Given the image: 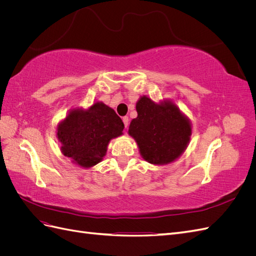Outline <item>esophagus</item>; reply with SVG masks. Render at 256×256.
Wrapping results in <instances>:
<instances>
[{
	"label": "esophagus",
	"instance_id": "1",
	"mask_svg": "<svg viewBox=\"0 0 256 256\" xmlns=\"http://www.w3.org/2000/svg\"><path fill=\"white\" fill-rule=\"evenodd\" d=\"M122 122H124V124H125V128L127 130L128 129V125H129V118H128V116H124Z\"/></svg>",
	"mask_w": 256,
	"mask_h": 256
}]
</instances>
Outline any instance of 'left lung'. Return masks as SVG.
Returning <instances> with one entry per match:
<instances>
[{"mask_svg": "<svg viewBox=\"0 0 256 256\" xmlns=\"http://www.w3.org/2000/svg\"><path fill=\"white\" fill-rule=\"evenodd\" d=\"M138 118L129 126L143 158L152 164H164L182 154L190 140L191 126L171 104H154L143 96L136 104Z\"/></svg>", "mask_w": 256, "mask_h": 256, "instance_id": "8db88e82", "label": "left lung"}]
</instances>
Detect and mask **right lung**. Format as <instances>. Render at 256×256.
<instances>
[{
	"label": "right lung",
	"mask_w": 256,
	"mask_h": 256,
	"mask_svg": "<svg viewBox=\"0 0 256 256\" xmlns=\"http://www.w3.org/2000/svg\"><path fill=\"white\" fill-rule=\"evenodd\" d=\"M124 122L111 108L96 102L88 110H72L58 128L62 152L83 168L97 164L112 138L122 134Z\"/></svg>",
	"instance_id": "1"
}]
</instances>
